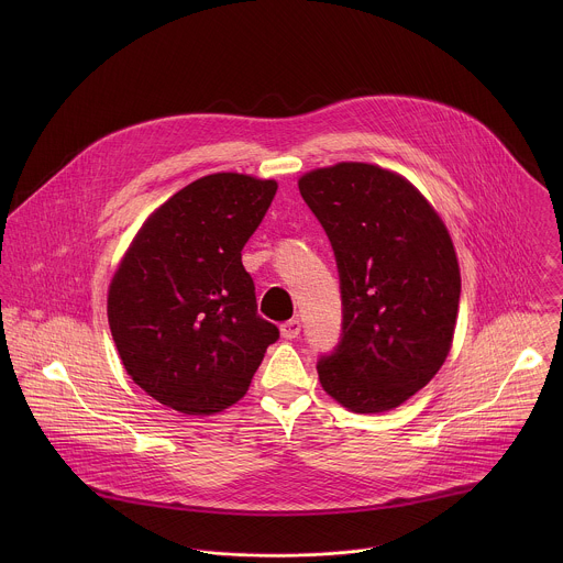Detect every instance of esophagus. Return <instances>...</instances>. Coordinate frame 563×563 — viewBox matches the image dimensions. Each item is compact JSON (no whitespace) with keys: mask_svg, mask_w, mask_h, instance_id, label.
Instances as JSON below:
<instances>
[{"mask_svg":"<svg viewBox=\"0 0 563 563\" xmlns=\"http://www.w3.org/2000/svg\"><path fill=\"white\" fill-rule=\"evenodd\" d=\"M282 335L286 338V340H295V338H299V333H301V322L297 321V319H292V321H286L282 327Z\"/></svg>","mask_w":563,"mask_h":563,"instance_id":"obj_1","label":"esophagus"}]
</instances>
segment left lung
<instances>
[{
	"mask_svg": "<svg viewBox=\"0 0 563 563\" xmlns=\"http://www.w3.org/2000/svg\"><path fill=\"white\" fill-rule=\"evenodd\" d=\"M299 190L335 253L342 340L319 362L322 390L355 413L399 407L442 368L460 308L453 239L427 197L368 162L308 170Z\"/></svg>",
	"mask_w": 563,
	"mask_h": 563,
	"instance_id": "1",
	"label": "left lung"
}]
</instances>
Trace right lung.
<instances>
[{"label": "right lung", "instance_id": "right-lung-1", "mask_svg": "<svg viewBox=\"0 0 563 563\" xmlns=\"http://www.w3.org/2000/svg\"><path fill=\"white\" fill-rule=\"evenodd\" d=\"M275 179L212 173L168 197L141 225L108 286L119 357L152 399L186 416L246 395L268 344L242 246L262 223Z\"/></svg>", "mask_w": 563, "mask_h": 563}]
</instances>
